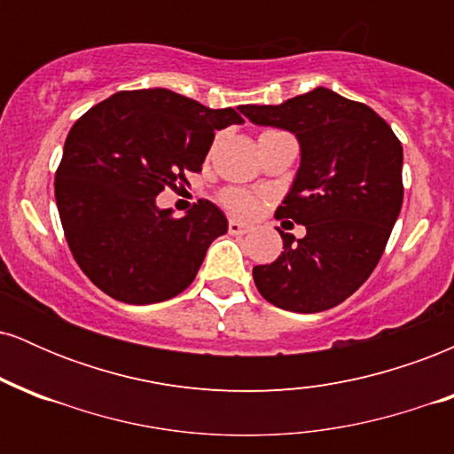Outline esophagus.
Here are the masks:
<instances>
[{
    "instance_id": "esophagus-1",
    "label": "esophagus",
    "mask_w": 454,
    "mask_h": 454,
    "mask_svg": "<svg viewBox=\"0 0 454 454\" xmlns=\"http://www.w3.org/2000/svg\"><path fill=\"white\" fill-rule=\"evenodd\" d=\"M247 231H249V228L245 226V223L239 222V220L228 222V232H231V234H245Z\"/></svg>"
}]
</instances>
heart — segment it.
I'll list each match as a JSON object with an SVG mask.
<instances>
[{"mask_svg": "<svg viewBox=\"0 0 454 454\" xmlns=\"http://www.w3.org/2000/svg\"><path fill=\"white\" fill-rule=\"evenodd\" d=\"M220 200L228 211L241 217L254 215L260 207V200L256 196L249 194V192L245 190H237V187H228V190H223Z\"/></svg>", "mask_w": 454, "mask_h": 454, "instance_id": "b5f03b06", "label": "heart"}]
</instances>
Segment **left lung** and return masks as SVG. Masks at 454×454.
<instances>
[{"label": "left lung", "instance_id": "obj_1", "mask_svg": "<svg viewBox=\"0 0 454 454\" xmlns=\"http://www.w3.org/2000/svg\"><path fill=\"white\" fill-rule=\"evenodd\" d=\"M258 126L293 132L301 168L275 217L303 223L281 232L284 252L254 267L258 293L279 309L316 314L340 305L382 258L403 202L399 138L367 104L317 87L279 106H239Z\"/></svg>", "mask_w": 454, "mask_h": 454}]
</instances>
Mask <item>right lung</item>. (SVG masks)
<instances>
[{
    "mask_svg": "<svg viewBox=\"0 0 454 454\" xmlns=\"http://www.w3.org/2000/svg\"><path fill=\"white\" fill-rule=\"evenodd\" d=\"M243 123L234 108H209L168 90L119 91L72 126L55 173L67 247L104 294L149 305L181 294L226 215L198 200L185 217L158 209L164 187L200 173L215 129Z\"/></svg>",
    "mask_w": 454,
    "mask_h": 454,
    "instance_id": "add662e5",
    "label": "right lung"
}]
</instances>
